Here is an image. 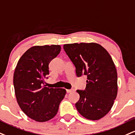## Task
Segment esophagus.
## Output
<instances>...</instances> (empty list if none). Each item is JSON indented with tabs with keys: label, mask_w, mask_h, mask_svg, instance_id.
<instances>
[{
	"label": "esophagus",
	"mask_w": 135,
	"mask_h": 135,
	"mask_svg": "<svg viewBox=\"0 0 135 135\" xmlns=\"http://www.w3.org/2000/svg\"><path fill=\"white\" fill-rule=\"evenodd\" d=\"M74 89H66V92L67 93H70V92H74Z\"/></svg>",
	"instance_id": "esophagus-1"
}]
</instances>
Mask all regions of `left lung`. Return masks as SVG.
Masks as SVG:
<instances>
[{
    "label": "left lung",
    "mask_w": 135,
    "mask_h": 135,
    "mask_svg": "<svg viewBox=\"0 0 135 135\" xmlns=\"http://www.w3.org/2000/svg\"><path fill=\"white\" fill-rule=\"evenodd\" d=\"M63 49L75 66L78 77L87 76L85 89L75 106L79 113L90 120L103 118L111 110L118 93L116 66L107 50L95 43L63 45Z\"/></svg>",
    "instance_id": "1"
}]
</instances>
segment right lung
Returning <instances> with one entry per match:
<instances>
[{"label": "right lung", "mask_w": 135, "mask_h": 135, "mask_svg": "<svg viewBox=\"0 0 135 135\" xmlns=\"http://www.w3.org/2000/svg\"><path fill=\"white\" fill-rule=\"evenodd\" d=\"M61 50L60 45L35 46L22 55L14 74L15 94L21 110L31 119L45 122L52 119L66 94L64 89L45 87L49 63Z\"/></svg>", "instance_id": "add662e5"}]
</instances>
